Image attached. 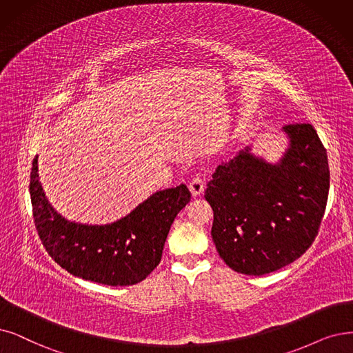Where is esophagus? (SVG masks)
Returning <instances> with one entry per match:
<instances>
[{"label":"esophagus","mask_w":353,"mask_h":353,"mask_svg":"<svg viewBox=\"0 0 353 353\" xmlns=\"http://www.w3.org/2000/svg\"><path fill=\"white\" fill-rule=\"evenodd\" d=\"M188 188H190V191H191V194H192L194 196L200 195V194H203V191H204V181H203L200 176H194V178L190 181Z\"/></svg>","instance_id":"1"}]
</instances>
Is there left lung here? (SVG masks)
Returning a JSON list of instances; mask_svg holds the SVG:
<instances>
[{"mask_svg":"<svg viewBox=\"0 0 353 353\" xmlns=\"http://www.w3.org/2000/svg\"><path fill=\"white\" fill-rule=\"evenodd\" d=\"M290 143L268 163L250 148L217 166L205 200L214 211L211 236L233 271L265 275L299 259L312 246L326 210L327 153L312 124L283 128Z\"/></svg>","mask_w":353,"mask_h":353,"instance_id":"obj_1","label":"left lung"}]
</instances>
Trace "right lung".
<instances>
[{
  "label": "right lung",
  "mask_w": 353,
  "mask_h": 353,
  "mask_svg": "<svg viewBox=\"0 0 353 353\" xmlns=\"http://www.w3.org/2000/svg\"><path fill=\"white\" fill-rule=\"evenodd\" d=\"M30 199L39 237L56 263L82 279L125 287L143 281L159 265L169 229L191 192L184 184L157 191L114 223L81 224L62 217L48 201L36 157Z\"/></svg>",
  "instance_id": "right-lung-1"
}]
</instances>
